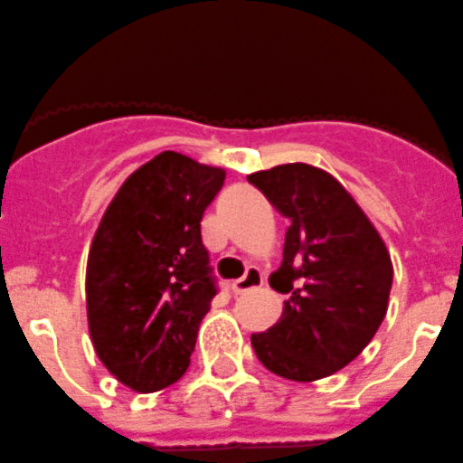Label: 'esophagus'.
Wrapping results in <instances>:
<instances>
[{
  "label": "esophagus",
  "mask_w": 463,
  "mask_h": 463,
  "mask_svg": "<svg viewBox=\"0 0 463 463\" xmlns=\"http://www.w3.org/2000/svg\"><path fill=\"white\" fill-rule=\"evenodd\" d=\"M262 283H265V276H262V271L258 269V267H249L241 279L232 280L231 290H232V295H241V292H249V290H253V288H260Z\"/></svg>",
  "instance_id": "34e87169"
}]
</instances>
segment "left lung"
I'll list each match as a JSON object with an SVG mask.
<instances>
[{
	"instance_id": "8db88e82",
	"label": "left lung",
	"mask_w": 463,
	"mask_h": 463,
	"mask_svg": "<svg viewBox=\"0 0 463 463\" xmlns=\"http://www.w3.org/2000/svg\"><path fill=\"white\" fill-rule=\"evenodd\" d=\"M283 214V262L274 290L290 295L271 329L251 335L258 361L292 382L343 370L374 338L388 310L392 265L386 244L347 189L310 164L249 175Z\"/></svg>"
}]
</instances>
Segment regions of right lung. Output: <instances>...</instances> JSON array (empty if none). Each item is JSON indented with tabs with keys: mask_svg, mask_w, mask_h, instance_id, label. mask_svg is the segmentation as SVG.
<instances>
[{
	"mask_svg": "<svg viewBox=\"0 0 463 463\" xmlns=\"http://www.w3.org/2000/svg\"><path fill=\"white\" fill-rule=\"evenodd\" d=\"M226 171L164 150L129 175L95 231L86 313L95 354L137 392L178 382L217 295L201 219Z\"/></svg>",
	"mask_w": 463,
	"mask_h": 463,
	"instance_id": "right-lung-1",
	"label": "right lung"
}]
</instances>
